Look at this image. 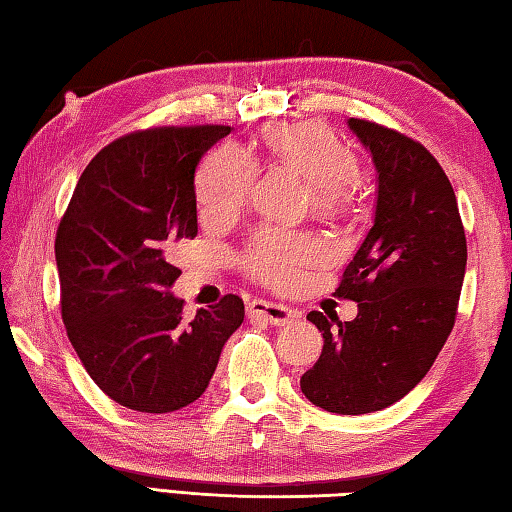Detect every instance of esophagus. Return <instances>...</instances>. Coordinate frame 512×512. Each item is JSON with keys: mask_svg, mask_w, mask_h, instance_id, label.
I'll use <instances>...</instances> for the list:
<instances>
[{"mask_svg": "<svg viewBox=\"0 0 512 512\" xmlns=\"http://www.w3.org/2000/svg\"><path fill=\"white\" fill-rule=\"evenodd\" d=\"M247 312H249V316L263 318V321H267L269 325H289L298 318V314L292 310V307L278 305L272 301H260V298L249 303Z\"/></svg>", "mask_w": 512, "mask_h": 512, "instance_id": "34e87169", "label": "esophagus"}]
</instances>
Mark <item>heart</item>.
I'll list each match as a JSON object with an SVG mask.
<instances>
[{
    "label": "heart",
    "mask_w": 512,
    "mask_h": 512,
    "mask_svg": "<svg viewBox=\"0 0 512 512\" xmlns=\"http://www.w3.org/2000/svg\"><path fill=\"white\" fill-rule=\"evenodd\" d=\"M263 147L276 165L292 169L307 180V196L316 211L330 214L350 202L356 158L325 124H274L263 133ZM254 182V156L231 144L209 153L196 178V198L202 216L209 220L236 216L252 194ZM321 252V243L310 234L263 227L247 243L243 265L256 281L287 287L294 281L298 267L312 263Z\"/></svg>",
    "instance_id": "obj_1"
}]
</instances>
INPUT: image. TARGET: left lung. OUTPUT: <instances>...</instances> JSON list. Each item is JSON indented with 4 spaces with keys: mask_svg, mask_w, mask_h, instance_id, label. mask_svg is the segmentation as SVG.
<instances>
[{
    "mask_svg": "<svg viewBox=\"0 0 512 512\" xmlns=\"http://www.w3.org/2000/svg\"><path fill=\"white\" fill-rule=\"evenodd\" d=\"M347 124L379 171L376 216L334 292L359 303V314L345 323L307 314L323 332V352L301 390L327 412L368 414L406 397L435 363L455 327L468 247L437 158L397 129Z\"/></svg>",
    "mask_w": 512,
    "mask_h": 512,
    "instance_id": "8db88e82",
    "label": "left lung"
}]
</instances>
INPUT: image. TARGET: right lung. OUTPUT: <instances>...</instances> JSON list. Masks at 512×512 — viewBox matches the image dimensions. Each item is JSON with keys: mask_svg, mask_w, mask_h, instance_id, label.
I'll list each match as a JSON object with an SVG mask.
<instances>
[{"mask_svg": "<svg viewBox=\"0 0 512 512\" xmlns=\"http://www.w3.org/2000/svg\"><path fill=\"white\" fill-rule=\"evenodd\" d=\"M227 133L191 124L113 140L84 169L57 227L66 334L95 385L129 410L194 403L245 318L236 294L194 318L169 294L180 276L173 245L198 234L196 167Z\"/></svg>", "mask_w": 512, "mask_h": 512, "instance_id": "add662e5", "label": "right lung"}]
</instances>
